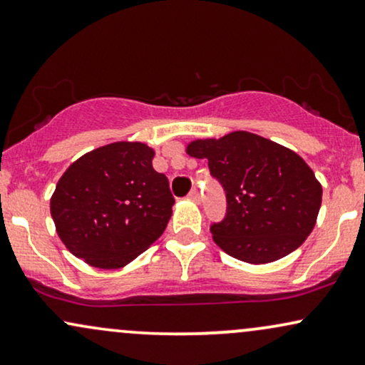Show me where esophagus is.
Segmentation results:
<instances>
[{
    "label": "esophagus",
    "mask_w": 365,
    "mask_h": 365,
    "mask_svg": "<svg viewBox=\"0 0 365 365\" xmlns=\"http://www.w3.org/2000/svg\"><path fill=\"white\" fill-rule=\"evenodd\" d=\"M187 197H190V200L195 201V203H200V200H201L200 191H197L196 187H195V190H191V192H190V195H187Z\"/></svg>",
    "instance_id": "obj_1"
}]
</instances>
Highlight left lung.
I'll list each match as a JSON object with an SVG mask.
<instances>
[{
    "label": "left lung",
    "instance_id": "obj_1",
    "mask_svg": "<svg viewBox=\"0 0 365 365\" xmlns=\"http://www.w3.org/2000/svg\"><path fill=\"white\" fill-rule=\"evenodd\" d=\"M208 159L227 195V215L211 225L223 252L249 264H269L307 240L322 206V184L287 147L250 132H232L187 145Z\"/></svg>",
    "mask_w": 365,
    "mask_h": 365
}]
</instances>
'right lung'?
I'll use <instances>...</instances> for the list:
<instances>
[{"mask_svg":"<svg viewBox=\"0 0 365 365\" xmlns=\"http://www.w3.org/2000/svg\"><path fill=\"white\" fill-rule=\"evenodd\" d=\"M154 148L115 142L67 168L51 197V215L69 252L100 269L132 262L164 233L174 197L152 168Z\"/></svg>","mask_w":365,"mask_h":365,"instance_id":"obj_1","label":"right lung"}]
</instances>
